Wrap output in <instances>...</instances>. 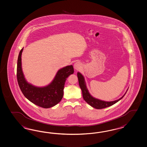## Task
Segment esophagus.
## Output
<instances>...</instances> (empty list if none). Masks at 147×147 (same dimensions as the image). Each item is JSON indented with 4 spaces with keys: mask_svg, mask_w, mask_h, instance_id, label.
<instances>
[{
    "mask_svg": "<svg viewBox=\"0 0 147 147\" xmlns=\"http://www.w3.org/2000/svg\"><path fill=\"white\" fill-rule=\"evenodd\" d=\"M74 67L76 70H78L82 68V64H80L79 62H76L74 64Z\"/></svg>",
    "mask_w": 147,
    "mask_h": 147,
    "instance_id": "obj_1",
    "label": "esophagus"
}]
</instances>
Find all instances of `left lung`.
I'll list each match as a JSON object with an SVG mask.
<instances>
[{"label":"left lung","instance_id":"1","mask_svg":"<svg viewBox=\"0 0 147 147\" xmlns=\"http://www.w3.org/2000/svg\"><path fill=\"white\" fill-rule=\"evenodd\" d=\"M77 77L78 78V82H79V86L80 87L82 91V94H83V97L84 99V100L87 103L90 105V106L93 107L94 108L96 109H101L103 108H105L107 107H110L111 105H113L117 102L121 100L122 98H123L125 96L126 93L119 99L114 101L111 102H105L103 101H101L100 100L96 99L95 98L92 97L90 94L89 93L88 91L87 90L86 86V83L84 80V78L83 75L79 73H77Z\"/></svg>","mask_w":147,"mask_h":147}]
</instances>
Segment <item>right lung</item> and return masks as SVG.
<instances>
[{
	"label": "right lung",
	"mask_w": 147,
	"mask_h": 147,
	"mask_svg": "<svg viewBox=\"0 0 147 147\" xmlns=\"http://www.w3.org/2000/svg\"><path fill=\"white\" fill-rule=\"evenodd\" d=\"M21 49L19 53L17 65V79L20 90L24 96L36 105L49 108L56 105L63 96L64 84L68 76L74 74L73 66L69 65L59 70L53 82L47 86L38 87L29 84L25 79L21 67Z\"/></svg>",
	"instance_id": "add662e5"
}]
</instances>
